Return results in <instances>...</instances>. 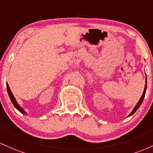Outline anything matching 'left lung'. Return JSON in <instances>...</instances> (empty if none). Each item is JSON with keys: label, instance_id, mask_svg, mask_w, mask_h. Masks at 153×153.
I'll use <instances>...</instances> for the list:
<instances>
[{"label": "left lung", "instance_id": "1", "mask_svg": "<svg viewBox=\"0 0 153 153\" xmlns=\"http://www.w3.org/2000/svg\"><path fill=\"white\" fill-rule=\"evenodd\" d=\"M146 90H147V76H146V84H145V90H144L143 94H142V95L141 98L140 99V100H139V102H137V104L136 105V106H135V107H134V109H133V111H131V114H130L129 115H128V116H131V115H133L134 114V113L136 112V111H137V109H138L139 108H140V106L141 105V104H142V101H143V100H144V97H145V92H146Z\"/></svg>", "mask_w": 153, "mask_h": 153}]
</instances>
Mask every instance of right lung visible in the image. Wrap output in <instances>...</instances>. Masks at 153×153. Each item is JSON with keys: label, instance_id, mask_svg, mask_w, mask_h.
I'll return each mask as SVG.
<instances>
[{"label": "right lung", "instance_id": "obj_1", "mask_svg": "<svg viewBox=\"0 0 153 153\" xmlns=\"http://www.w3.org/2000/svg\"><path fill=\"white\" fill-rule=\"evenodd\" d=\"M6 87H7V91H8V95H9V97H10V100H11V101L12 102V103H13V105H14V107L16 108L18 110L19 112H21L22 114H27V113L25 112V111H24L23 109L21 107H20L18 103H17L16 99H15V97H13V94H12L11 91V89L9 88V86H8V85L7 83H6Z\"/></svg>", "mask_w": 153, "mask_h": 153}]
</instances>
